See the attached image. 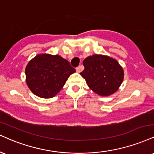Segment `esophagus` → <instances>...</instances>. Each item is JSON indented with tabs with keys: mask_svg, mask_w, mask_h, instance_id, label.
I'll return each mask as SVG.
<instances>
[{
	"mask_svg": "<svg viewBox=\"0 0 154 154\" xmlns=\"http://www.w3.org/2000/svg\"><path fill=\"white\" fill-rule=\"evenodd\" d=\"M82 66H77V67L76 68V70H77V72H80L81 71H82Z\"/></svg>",
	"mask_w": 154,
	"mask_h": 154,
	"instance_id": "obj_1",
	"label": "esophagus"
}]
</instances>
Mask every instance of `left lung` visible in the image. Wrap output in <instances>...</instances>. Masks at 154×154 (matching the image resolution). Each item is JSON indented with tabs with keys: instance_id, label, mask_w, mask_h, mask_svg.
<instances>
[{
	"instance_id": "obj_1",
	"label": "left lung",
	"mask_w": 154,
	"mask_h": 154,
	"mask_svg": "<svg viewBox=\"0 0 154 154\" xmlns=\"http://www.w3.org/2000/svg\"><path fill=\"white\" fill-rule=\"evenodd\" d=\"M85 69L80 75L93 92L101 96L116 92L124 77L123 68L116 59L101 54H95L83 61Z\"/></svg>"
}]
</instances>
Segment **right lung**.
<instances>
[{"label":"right lung","mask_w":154,"mask_h":154,"mask_svg":"<svg viewBox=\"0 0 154 154\" xmlns=\"http://www.w3.org/2000/svg\"><path fill=\"white\" fill-rule=\"evenodd\" d=\"M75 72L69 62L62 57L42 54L28 63L26 81L34 95L51 98L60 91L70 75Z\"/></svg>","instance_id":"add662e5"}]
</instances>
